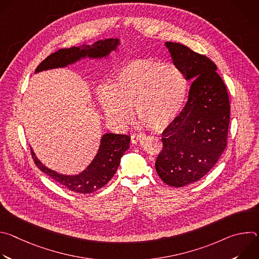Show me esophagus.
<instances>
[{
    "instance_id": "obj_1",
    "label": "esophagus",
    "mask_w": 259,
    "mask_h": 259,
    "mask_svg": "<svg viewBox=\"0 0 259 259\" xmlns=\"http://www.w3.org/2000/svg\"><path fill=\"white\" fill-rule=\"evenodd\" d=\"M142 137H143V134H141V133H134V134L131 135V142L136 144Z\"/></svg>"
}]
</instances>
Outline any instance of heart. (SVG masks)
<instances>
[{
    "label": "heart",
    "mask_w": 259,
    "mask_h": 259,
    "mask_svg": "<svg viewBox=\"0 0 259 259\" xmlns=\"http://www.w3.org/2000/svg\"><path fill=\"white\" fill-rule=\"evenodd\" d=\"M187 88V78L176 64L140 58L120 68L112 88L100 91L99 100L106 116L117 123H128L135 106L141 121L160 130L177 116Z\"/></svg>",
    "instance_id": "1"
}]
</instances>
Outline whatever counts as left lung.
<instances>
[{"label": "left lung", "mask_w": 259, "mask_h": 259, "mask_svg": "<svg viewBox=\"0 0 259 259\" xmlns=\"http://www.w3.org/2000/svg\"><path fill=\"white\" fill-rule=\"evenodd\" d=\"M174 64L192 83L181 113L162 133L156 170L170 187L200 180L217 163L228 144L230 99L216 64L179 43L166 42Z\"/></svg>", "instance_id": "left-lung-1"}]
</instances>
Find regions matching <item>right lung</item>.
I'll return each instance as SVG.
<instances>
[{
    "label": "right lung",
    "instance_id": "obj_1",
    "mask_svg": "<svg viewBox=\"0 0 259 259\" xmlns=\"http://www.w3.org/2000/svg\"><path fill=\"white\" fill-rule=\"evenodd\" d=\"M120 44L119 39L99 40L94 44L82 45L80 47H71L59 49L44 59L35 72L64 67L72 64L81 58H102L106 57L110 52L116 50ZM130 136L125 134L105 133L100 140L99 150L90 163V165L78 175H63L54 170L47 168L35 157L32 149H30L31 157L41 171L62 184L67 190L78 194H91L104 187L115 175L121 158L129 149Z\"/></svg>",
    "mask_w": 259,
    "mask_h": 259
}]
</instances>
